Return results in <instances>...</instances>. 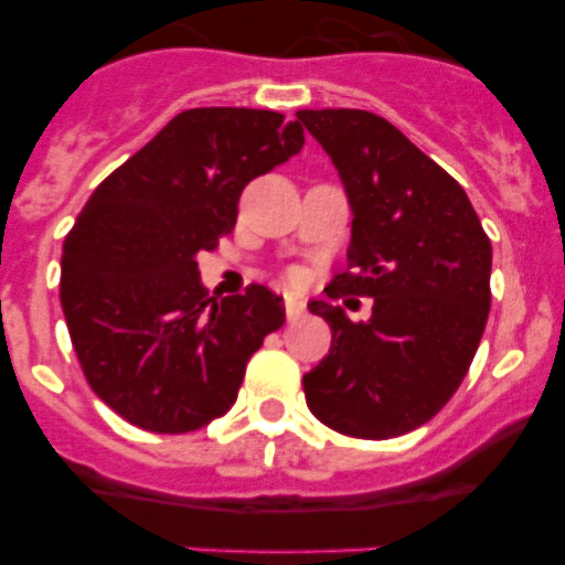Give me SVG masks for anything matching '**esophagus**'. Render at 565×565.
I'll return each instance as SVG.
<instances>
[{
  "mask_svg": "<svg viewBox=\"0 0 565 565\" xmlns=\"http://www.w3.org/2000/svg\"><path fill=\"white\" fill-rule=\"evenodd\" d=\"M302 313H306V306H302L299 299L286 297V317H288V322H297V319L302 317Z\"/></svg>",
  "mask_w": 565,
  "mask_h": 565,
  "instance_id": "1",
  "label": "esophagus"
}]
</instances>
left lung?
<instances>
[{
    "instance_id": "left-lung-1",
    "label": "left lung",
    "mask_w": 565,
    "mask_h": 565,
    "mask_svg": "<svg viewBox=\"0 0 565 565\" xmlns=\"http://www.w3.org/2000/svg\"><path fill=\"white\" fill-rule=\"evenodd\" d=\"M331 154L353 209L348 271L331 299L373 297L367 322L311 302L331 351L302 391L313 416L351 438H396L430 422L467 376L489 317L492 246L467 192L387 118L299 109Z\"/></svg>"
}]
</instances>
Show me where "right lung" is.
<instances>
[{
  "label": "right lung",
  "mask_w": 565,
  "mask_h": 565,
  "mask_svg": "<svg viewBox=\"0 0 565 565\" xmlns=\"http://www.w3.org/2000/svg\"><path fill=\"white\" fill-rule=\"evenodd\" d=\"M306 143L271 109H183L89 194L62 248V308L84 379L149 433H192L237 398L246 364L286 322L266 286L226 299L198 254L237 223L239 194Z\"/></svg>",
  "instance_id": "obj_1"
}]
</instances>
